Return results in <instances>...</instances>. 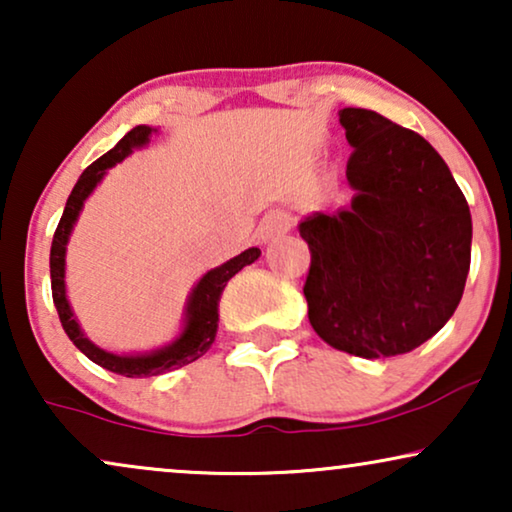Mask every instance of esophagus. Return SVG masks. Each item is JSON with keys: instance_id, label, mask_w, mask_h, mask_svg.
Masks as SVG:
<instances>
[{"instance_id": "obj_1", "label": "esophagus", "mask_w": 512, "mask_h": 512, "mask_svg": "<svg viewBox=\"0 0 512 512\" xmlns=\"http://www.w3.org/2000/svg\"><path fill=\"white\" fill-rule=\"evenodd\" d=\"M291 226H293V216L289 212H284V209H275V212H270L261 221V226H258V237H261V242H270L279 235L289 233Z\"/></svg>"}]
</instances>
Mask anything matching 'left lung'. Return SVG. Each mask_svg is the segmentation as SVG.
Instances as JSON below:
<instances>
[{
	"label": "left lung",
	"instance_id": "left-lung-1",
	"mask_svg": "<svg viewBox=\"0 0 512 512\" xmlns=\"http://www.w3.org/2000/svg\"><path fill=\"white\" fill-rule=\"evenodd\" d=\"M354 146L352 205L300 223L303 293L317 335L361 359L398 356L457 310L471 268V212L450 167L417 132L370 109L340 111Z\"/></svg>",
	"mask_w": 512,
	"mask_h": 512
}]
</instances>
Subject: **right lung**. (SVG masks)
I'll return each mask as SVG.
<instances>
[{
  "label": "right lung",
  "instance_id": "add662e5",
  "mask_svg": "<svg viewBox=\"0 0 512 512\" xmlns=\"http://www.w3.org/2000/svg\"><path fill=\"white\" fill-rule=\"evenodd\" d=\"M151 132L153 130L146 128V125H137V128H132L128 135L114 146V149L104 153L102 158H97L93 165H88L86 170H83L79 181H76V186L72 188V193H69L65 212H62V219L58 223V228H55L53 244H51V291H53V303H55V310H58L62 328H65L69 340H72L90 361L111 370V373L125 375V377L163 375L167 370H177L181 366H186V363H193L195 359H200V356L212 347V342L216 338V328H219V300H221L223 289H226L228 279L235 277L244 265L254 263L256 258L261 256V249L251 247L247 251H242L240 256L230 258L228 263L219 265V268L209 270L207 275L200 279L198 286L193 289L191 300H188L184 333H181L172 345L158 349V352L137 354V356H118L95 347L93 342L81 333V328L76 324L65 296V247H67L69 233H72L74 223L79 219L83 202H86L88 195L93 193V188L100 184L104 172H107L109 167H114L116 163H121L128 153H132V149H137V146H144L149 142Z\"/></svg>",
  "mask_w": 512,
  "mask_h": 512
}]
</instances>
